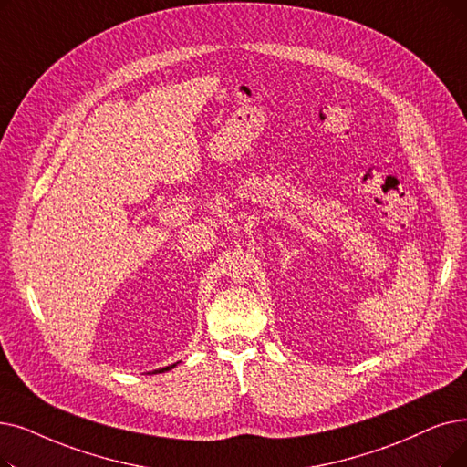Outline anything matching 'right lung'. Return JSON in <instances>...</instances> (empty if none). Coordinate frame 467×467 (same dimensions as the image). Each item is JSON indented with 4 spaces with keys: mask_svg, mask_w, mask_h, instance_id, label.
Segmentation results:
<instances>
[{
    "mask_svg": "<svg viewBox=\"0 0 467 467\" xmlns=\"http://www.w3.org/2000/svg\"><path fill=\"white\" fill-rule=\"evenodd\" d=\"M173 367H175V364H171V367H166V368H161L160 372H164V370H170V368H173Z\"/></svg>",
    "mask_w": 467,
    "mask_h": 467,
    "instance_id": "add662e5",
    "label": "right lung"
}]
</instances>
